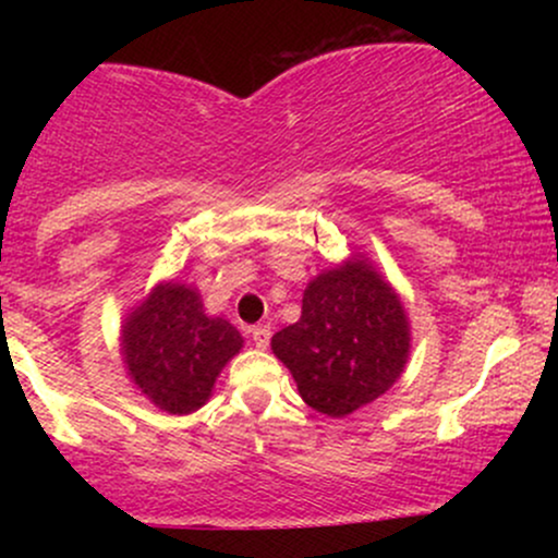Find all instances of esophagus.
<instances>
[{"mask_svg": "<svg viewBox=\"0 0 558 558\" xmlns=\"http://www.w3.org/2000/svg\"><path fill=\"white\" fill-rule=\"evenodd\" d=\"M248 332H252V341L257 343V349H267V345H270V336H272L270 325H254Z\"/></svg>", "mask_w": 558, "mask_h": 558, "instance_id": "1", "label": "esophagus"}]
</instances>
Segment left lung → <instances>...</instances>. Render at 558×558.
I'll list each match as a JSON object with an SVG mask.
<instances>
[{
    "label": "left lung",
    "mask_w": 558,
    "mask_h": 558,
    "mask_svg": "<svg viewBox=\"0 0 558 558\" xmlns=\"http://www.w3.org/2000/svg\"><path fill=\"white\" fill-rule=\"evenodd\" d=\"M409 341L399 293L354 254L310 280L299 323L275 332L272 354L291 369L312 409L345 417L399 380Z\"/></svg>",
    "instance_id": "1"
}]
</instances>
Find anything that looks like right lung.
I'll return each mask as SVG.
<instances>
[{
    "label": "right lung",
    "instance_id": "add662e5",
    "mask_svg": "<svg viewBox=\"0 0 558 558\" xmlns=\"http://www.w3.org/2000/svg\"><path fill=\"white\" fill-rule=\"evenodd\" d=\"M123 362L131 383L168 414H191L209 401L217 375L241 351V332L204 315L196 288L159 283L123 323Z\"/></svg>",
    "mask_w": 558,
    "mask_h": 558
}]
</instances>
